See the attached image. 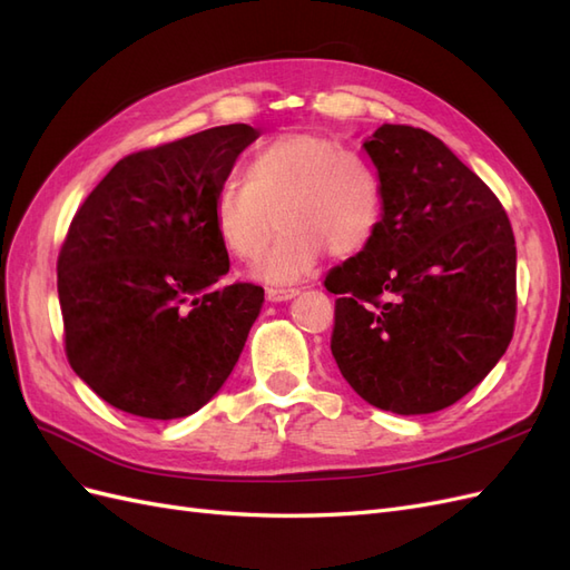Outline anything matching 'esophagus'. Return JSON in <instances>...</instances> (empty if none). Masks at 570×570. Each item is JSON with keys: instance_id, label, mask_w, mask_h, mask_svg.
I'll list each match as a JSON object with an SVG mask.
<instances>
[{"instance_id": "34e87169", "label": "esophagus", "mask_w": 570, "mask_h": 570, "mask_svg": "<svg viewBox=\"0 0 570 570\" xmlns=\"http://www.w3.org/2000/svg\"><path fill=\"white\" fill-rule=\"evenodd\" d=\"M297 295H299L297 287H268L266 289L268 302H287V299H295Z\"/></svg>"}]
</instances>
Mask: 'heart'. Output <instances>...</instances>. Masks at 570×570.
I'll return each instance as SVG.
<instances>
[{"mask_svg": "<svg viewBox=\"0 0 570 570\" xmlns=\"http://www.w3.org/2000/svg\"><path fill=\"white\" fill-rule=\"evenodd\" d=\"M283 235L254 268L266 285L306 278L323 249L355 256L376 237L383 220V181L360 153L321 134H285L252 153L244 184L227 181L213 204V225L229 256L254 261Z\"/></svg>", "mask_w": 570, "mask_h": 570, "instance_id": "b5f03b06", "label": "heart"}]
</instances>
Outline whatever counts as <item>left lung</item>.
Returning a JSON list of instances; mask_svg holds the SVG:
<instances>
[{
  "mask_svg": "<svg viewBox=\"0 0 570 570\" xmlns=\"http://www.w3.org/2000/svg\"><path fill=\"white\" fill-rule=\"evenodd\" d=\"M383 181L366 249L328 271L331 352L368 405L429 414L503 357L515 321V239L499 198L441 138L383 125L364 138Z\"/></svg>",
  "mask_w": 570,
  "mask_h": 570,
  "instance_id": "obj_1",
  "label": "left lung"
}]
</instances>
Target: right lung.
<instances>
[{"mask_svg": "<svg viewBox=\"0 0 570 570\" xmlns=\"http://www.w3.org/2000/svg\"><path fill=\"white\" fill-rule=\"evenodd\" d=\"M256 138L227 125L134 153L73 215L57 261L67 357L112 407L187 417L233 374L264 287L220 283L213 204Z\"/></svg>", "mask_w": 570, "mask_h": 570, "instance_id": "add662e5", "label": "right lung"}]
</instances>
